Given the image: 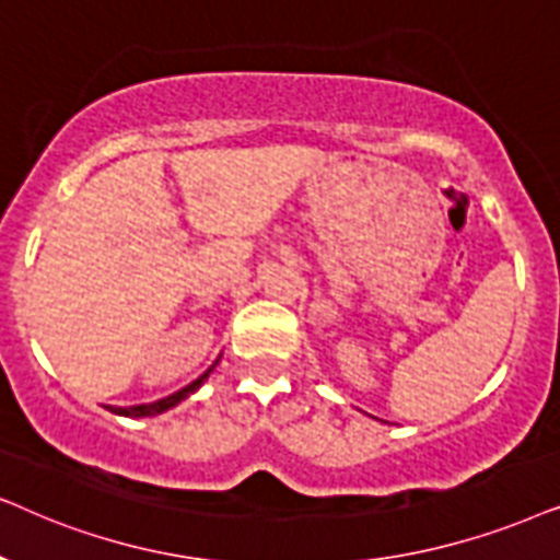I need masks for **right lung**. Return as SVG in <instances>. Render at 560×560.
<instances>
[{"instance_id": "obj_1", "label": "right lung", "mask_w": 560, "mask_h": 560, "mask_svg": "<svg viewBox=\"0 0 560 560\" xmlns=\"http://www.w3.org/2000/svg\"><path fill=\"white\" fill-rule=\"evenodd\" d=\"M210 371H212V369H210ZM210 371H207V374L199 376L197 382H191L189 386H184V389H178L176 394H171V397H163V399H159V401H151V405H136V407H107V409H109V412L122 415V417H153V415H161V412H166V409L176 407L178 401L189 397V394L197 392L199 386H202L205 378L210 376Z\"/></svg>"}]
</instances>
